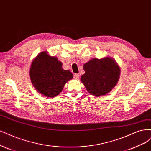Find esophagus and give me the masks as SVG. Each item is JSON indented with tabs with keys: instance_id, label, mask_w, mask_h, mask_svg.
Returning a JSON list of instances; mask_svg holds the SVG:
<instances>
[{
	"instance_id": "1",
	"label": "esophagus",
	"mask_w": 151,
	"mask_h": 151,
	"mask_svg": "<svg viewBox=\"0 0 151 151\" xmlns=\"http://www.w3.org/2000/svg\"><path fill=\"white\" fill-rule=\"evenodd\" d=\"M79 76H80V75L79 74H74V79H79Z\"/></svg>"
}]
</instances>
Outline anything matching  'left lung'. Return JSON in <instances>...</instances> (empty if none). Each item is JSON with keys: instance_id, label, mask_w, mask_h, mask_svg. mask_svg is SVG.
<instances>
[{"instance_id": "obj_1", "label": "left lung", "mask_w": 151, "mask_h": 151, "mask_svg": "<svg viewBox=\"0 0 151 151\" xmlns=\"http://www.w3.org/2000/svg\"><path fill=\"white\" fill-rule=\"evenodd\" d=\"M81 81L90 94L101 97L110 92L120 77V67L111 57L93 58L84 64Z\"/></svg>"}]
</instances>
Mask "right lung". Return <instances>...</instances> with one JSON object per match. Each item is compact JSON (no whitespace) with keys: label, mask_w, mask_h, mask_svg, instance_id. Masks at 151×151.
I'll return each mask as SVG.
<instances>
[{"label":"right lung","mask_w":151,"mask_h":151,"mask_svg":"<svg viewBox=\"0 0 151 151\" xmlns=\"http://www.w3.org/2000/svg\"><path fill=\"white\" fill-rule=\"evenodd\" d=\"M62 63L46 50L41 52L33 59L29 75L35 90L47 97L58 96L64 85L72 79L73 74L62 69Z\"/></svg>","instance_id":"right-lung-1"}]
</instances>
